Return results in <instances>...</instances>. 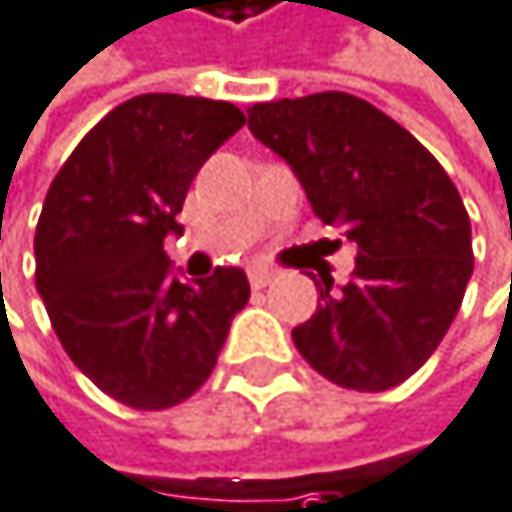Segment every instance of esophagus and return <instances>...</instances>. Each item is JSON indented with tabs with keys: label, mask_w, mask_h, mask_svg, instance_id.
<instances>
[{
	"label": "esophagus",
	"mask_w": 512,
	"mask_h": 512,
	"mask_svg": "<svg viewBox=\"0 0 512 512\" xmlns=\"http://www.w3.org/2000/svg\"><path fill=\"white\" fill-rule=\"evenodd\" d=\"M274 277H277V271H271V268H250V286H253V289L268 286Z\"/></svg>",
	"instance_id": "34e87169"
}]
</instances>
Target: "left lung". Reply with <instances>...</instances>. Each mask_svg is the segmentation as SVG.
I'll use <instances>...</instances> for the list:
<instances>
[{"mask_svg":"<svg viewBox=\"0 0 512 512\" xmlns=\"http://www.w3.org/2000/svg\"><path fill=\"white\" fill-rule=\"evenodd\" d=\"M247 114L313 214L356 244L347 286L316 283V313L292 329L298 353L344 389L404 383L453 326L474 271L459 189L404 126L350 93L262 102Z\"/></svg>","mask_w":512,"mask_h":512,"instance_id":"obj_1","label":"left lung"}]
</instances>
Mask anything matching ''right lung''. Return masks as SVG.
<instances>
[{
  "mask_svg": "<svg viewBox=\"0 0 512 512\" xmlns=\"http://www.w3.org/2000/svg\"><path fill=\"white\" fill-rule=\"evenodd\" d=\"M247 117L232 102L147 93L117 105L53 177L35 286L69 359L114 401L165 410L214 371L250 298L241 268L183 280L162 250L208 156Z\"/></svg>",
  "mask_w": 512,
  "mask_h": 512,
  "instance_id": "add662e5",
  "label": "right lung"
}]
</instances>
